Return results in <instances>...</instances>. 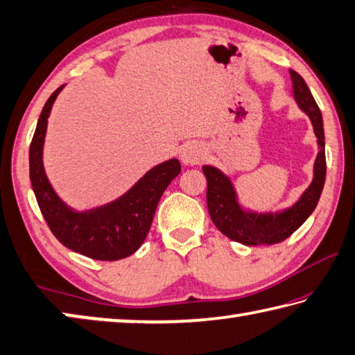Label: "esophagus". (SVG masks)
I'll list each match as a JSON object with an SVG mask.
<instances>
[{"label":"esophagus","instance_id":"esophagus-1","mask_svg":"<svg viewBox=\"0 0 355 355\" xmlns=\"http://www.w3.org/2000/svg\"><path fill=\"white\" fill-rule=\"evenodd\" d=\"M203 156H205V152H203L200 144H197V142L184 144L182 150H180V159H182L183 164L200 163V161L203 159Z\"/></svg>","mask_w":355,"mask_h":355}]
</instances>
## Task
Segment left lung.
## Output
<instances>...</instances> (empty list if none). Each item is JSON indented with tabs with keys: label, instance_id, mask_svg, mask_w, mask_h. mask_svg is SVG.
I'll return each instance as SVG.
<instances>
[{
	"label": "left lung",
	"instance_id": "left-lung-1",
	"mask_svg": "<svg viewBox=\"0 0 355 355\" xmlns=\"http://www.w3.org/2000/svg\"><path fill=\"white\" fill-rule=\"evenodd\" d=\"M290 75L293 81V97L300 110L310 117L318 147H320L313 164V180L299 199L291 207L279 209V211L260 213L244 208L239 203L230 177L214 166L205 164L202 167L208 182L207 205L211 220L227 238L245 245L275 244L293 235L313 213L320 202L324 182H326V142H324L321 111L304 78L294 70H290Z\"/></svg>",
	"mask_w": 355,
	"mask_h": 355
}]
</instances>
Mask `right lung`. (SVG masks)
<instances>
[{"instance_id": "1", "label": "right lung", "mask_w": 355, "mask_h": 355, "mask_svg": "<svg viewBox=\"0 0 355 355\" xmlns=\"http://www.w3.org/2000/svg\"><path fill=\"white\" fill-rule=\"evenodd\" d=\"M62 84L46 100L29 147V178L39 208L59 243L94 260L127 258L141 248L158 202L182 166L177 158L152 167L116 200L91 209L69 207L53 188L44 167V144L51 107Z\"/></svg>"}]
</instances>
